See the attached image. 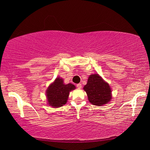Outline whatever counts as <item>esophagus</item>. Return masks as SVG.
<instances>
[{"mask_svg":"<svg viewBox=\"0 0 150 150\" xmlns=\"http://www.w3.org/2000/svg\"><path fill=\"white\" fill-rule=\"evenodd\" d=\"M76 86H77V88H78V89H81V88H82V84H80V83L78 84Z\"/></svg>","mask_w":150,"mask_h":150,"instance_id":"obj_1","label":"esophagus"}]
</instances>
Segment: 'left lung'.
I'll return each instance as SVG.
<instances>
[{"mask_svg":"<svg viewBox=\"0 0 150 150\" xmlns=\"http://www.w3.org/2000/svg\"><path fill=\"white\" fill-rule=\"evenodd\" d=\"M83 89L87 93L89 101L93 105L103 106L111 99L110 85L98 74L89 76Z\"/></svg>","mask_w":150,"mask_h":150,"instance_id":"obj_1","label":"left lung"}]
</instances>
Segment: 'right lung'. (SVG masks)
<instances>
[{
  "label": "right lung",
  "instance_id": "add662e5",
  "mask_svg": "<svg viewBox=\"0 0 150 150\" xmlns=\"http://www.w3.org/2000/svg\"><path fill=\"white\" fill-rule=\"evenodd\" d=\"M76 89L71 83L64 84L63 79L57 78L46 90V96L49 106L54 108L62 106L67 103L69 92Z\"/></svg>",
  "mask_w": 150,
  "mask_h": 150
}]
</instances>
